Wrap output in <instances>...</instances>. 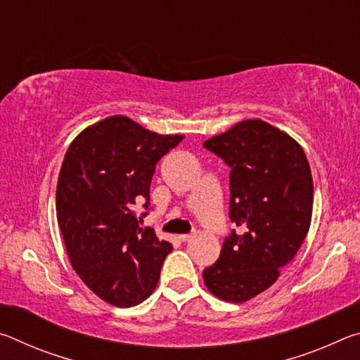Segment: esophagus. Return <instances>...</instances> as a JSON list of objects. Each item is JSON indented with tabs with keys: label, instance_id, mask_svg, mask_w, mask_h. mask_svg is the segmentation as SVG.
Returning a JSON list of instances; mask_svg holds the SVG:
<instances>
[{
	"label": "esophagus",
	"instance_id": "obj_1",
	"mask_svg": "<svg viewBox=\"0 0 360 360\" xmlns=\"http://www.w3.org/2000/svg\"><path fill=\"white\" fill-rule=\"evenodd\" d=\"M193 238V233H182V235H179V240L181 241H188V240H192Z\"/></svg>",
	"mask_w": 360,
	"mask_h": 360
}]
</instances>
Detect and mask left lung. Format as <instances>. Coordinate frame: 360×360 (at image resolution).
I'll return each mask as SVG.
<instances>
[{
  "mask_svg": "<svg viewBox=\"0 0 360 360\" xmlns=\"http://www.w3.org/2000/svg\"><path fill=\"white\" fill-rule=\"evenodd\" d=\"M230 167V219L240 227L203 281L224 302L243 303L276 283L295 257L313 214V178L304 150L260 119L241 120L203 143Z\"/></svg>",
  "mask_w": 360,
  "mask_h": 360,
  "instance_id": "left-lung-1",
  "label": "left lung"
}]
</instances>
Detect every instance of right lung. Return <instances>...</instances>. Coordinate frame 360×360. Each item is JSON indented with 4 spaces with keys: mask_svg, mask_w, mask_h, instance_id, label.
<instances>
[{
    "mask_svg": "<svg viewBox=\"0 0 360 360\" xmlns=\"http://www.w3.org/2000/svg\"><path fill=\"white\" fill-rule=\"evenodd\" d=\"M125 115L84 129L66 150L57 182V221L66 252L84 284L119 308L139 304L157 288L172 243L139 227L155 165L182 141Z\"/></svg>",
    "mask_w": 360,
    "mask_h": 360,
    "instance_id": "add662e5",
    "label": "right lung"
}]
</instances>
